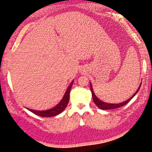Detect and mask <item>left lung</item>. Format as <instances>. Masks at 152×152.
I'll return each mask as SVG.
<instances>
[{"label": "left lung", "instance_id": "left-lung-1", "mask_svg": "<svg viewBox=\"0 0 152 152\" xmlns=\"http://www.w3.org/2000/svg\"><path fill=\"white\" fill-rule=\"evenodd\" d=\"M90 83V90H91V92H92L93 100H94V103L96 104V105L100 109H102V110H108V109H113L119 108V107H122L124 105H125V104H126L128 102H129L130 100H131L135 95H136L137 93L139 92V90L140 89V87H141V83H140L138 90L136 91V92H135L134 94H133L129 99L126 100L124 102H120V103L115 104V103H107V102H103V101H102L101 100H100L99 98H98L95 95L94 92V90H93V89H92V84H91V83Z\"/></svg>", "mask_w": 152, "mask_h": 152}]
</instances>
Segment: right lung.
I'll return each instance as SVG.
<instances>
[{"label": "right lung", "instance_id": "add662e5", "mask_svg": "<svg viewBox=\"0 0 152 152\" xmlns=\"http://www.w3.org/2000/svg\"><path fill=\"white\" fill-rule=\"evenodd\" d=\"M73 81H71V83L67 88V89L65 92V94L63 96L62 100H60L59 103H58L56 107H53L52 109H48V110L45 111H38V110H33V109H30L28 108H26L28 110L31 111L36 115L41 116V117H52L56 116L58 115V114L61 113L66 108L67 104L69 103V94H70V90H71L72 86H73Z\"/></svg>", "mask_w": 152, "mask_h": 152}]
</instances>
